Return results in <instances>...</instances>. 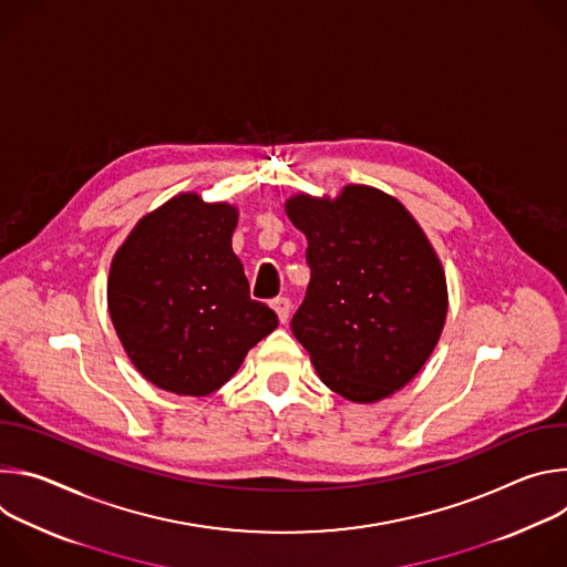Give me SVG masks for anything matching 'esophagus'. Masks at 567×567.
Returning <instances> with one entry per match:
<instances>
[{
    "mask_svg": "<svg viewBox=\"0 0 567 567\" xmlns=\"http://www.w3.org/2000/svg\"><path fill=\"white\" fill-rule=\"evenodd\" d=\"M271 307L276 309L280 322H287V320H289V311H291V300H289V298H276V300L271 302Z\"/></svg>",
    "mask_w": 567,
    "mask_h": 567,
    "instance_id": "34e87169",
    "label": "esophagus"
}]
</instances>
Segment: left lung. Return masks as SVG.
Wrapping results in <instances>:
<instances>
[{
    "label": "left lung",
    "instance_id": "obj_1",
    "mask_svg": "<svg viewBox=\"0 0 567 567\" xmlns=\"http://www.w3.org/2000/svg\"><path fill=\"white\" fill-rule=\"evenodd\" d=\"M311 269L293 337L330 390L381 401L424 368L449 311L444 267L417 219L392 195L348 184L337 197L285 202Z\"/></svg>",
    "mask_w": 567,
    "mask_h": 567
}]
</instances>
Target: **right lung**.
I'll return each mask as SVG.
<instances>
[{"mask_svg":"<svg viewBox=\"0 0 567 567\" xmlns=\"http://www.w3.org/2000/svg\"><path fill=\"white\" fill-rule=\"evenodd\" d=\"M237 208L179 193L143 215L112 258L107 309L134 368L156 388L206 396L278 328L251 300L230 237Z\"/></svg>","mask_w":567,"mask_h":567,"instance_id":"add662e5","label":"right lung"}]
</instances>
